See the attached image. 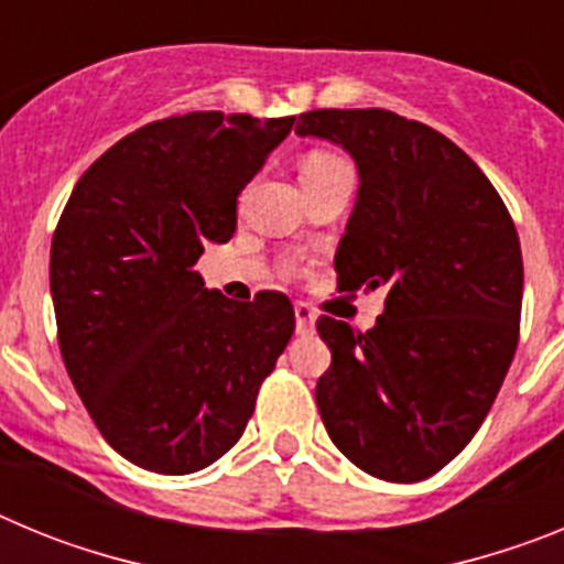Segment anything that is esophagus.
Masks as SVG:
<instances>
[{
  "instance_id": "34e87169",
  "label": "esophagus",
  "mask_w": 564,
  "mask_h": 564,
  "mask_svg": "<svg viewBox=\"0 0 564 564\" xmlns=\"http://www.w3.org/2000/svg\"><path fill=\"white\" fill-rule=\"evenodd\" d=\"M293 316H296L299 336H311L313 327H316V313H313L305 302H296V307H293Z\"/></svg>"
}]
</instances>
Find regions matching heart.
<instances>
[{
	"instance_id": "1",
	"label": "heart",
	"mask_w": 564,
	"mask_h": 564,
	"mask_svg": "<svg viewBox=\"0 0 564 564\" xmlns=\"http://www.w3.org/2000/svg\"><path fill=\"white\" fill-rule=\"evenodd\" d=\"M333 166H341V161H338L336 154H330V152H311L305 158V163H302V177H307V174L325 172V169H333Z\"/></svg>"
}]
</instances>
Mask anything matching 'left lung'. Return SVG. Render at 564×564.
Masks as SVG:
<instances>
[{
  "instance_id": "8db88e82",
  "label": "left lung",
  "mask_w": 564,
  "mask_h": 564,
  "mask_svg": "<svg viewBox=\"0 0 564 564\" xmlns=\"http://www.w3.org/2000/svg\"><path fill=\"white\" fill-rule=\"evenodd\" d=\"M299 138L350 154L358 194L336 251L338 291L387 288L376 327L318 316L330 370L316 403L361 471L417 482L486 421L520 338V237L471 158L390 109H313Z\"/></svg>"
}]
</instances>
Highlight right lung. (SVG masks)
<instances>
[{
  "instance_id": "add662e5",
  "label": "right lung",
  "mask_w": 564,
  "mask_h": 564,
  "mask_svg": "<svg viewBox=\"0 0 564 564\" xmlns=\"http://www.w3.org/2000/svg\"><path fill=\"white\" fill-rule=\"evenodd\" d=\"M296 118L188 112L127 134L69 194L50 293L69 381L134 466L192 475L242 437L293 336L282 293L239 305L194 271Z\"/></svg>"
}]
</instances>
